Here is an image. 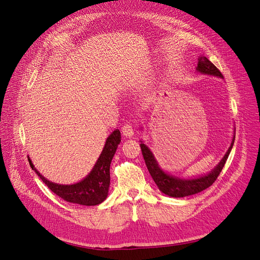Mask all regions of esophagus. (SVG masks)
I'll use <instances>...</instances> for the list:
<instances>
[{"label": "esophagus", "instance_id": "1", "mask_svg": "<svg viewBox=\"0 0 260 260\" xmlns=\"http://www.w3.org/2000/svg\"><path fill=\"white\" fill-rule=\"evenodd\" d=\"M122 134L123 136H125L126 138H132L134 136V128L132 126L131 123H126L122 126Z\"/></svg>", "mask_w": 260, "mask_h": 260}]
</instances>
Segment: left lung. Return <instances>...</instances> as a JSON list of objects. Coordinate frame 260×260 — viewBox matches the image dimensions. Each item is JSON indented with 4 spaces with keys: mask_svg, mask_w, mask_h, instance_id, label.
I'll use <instances>...</instances> for the list:
<instances>
[{
    "mask_svg": "<svg viewBox=\"0 0 260 260\" xmlns=\"http://www.w3.org/2000/svg\"><path fill=\"white\" fill-rule=\"evenodd\" d=\"M196 71L197 73H200L202 75L215 76V77L223 79V76L219 72V70H218V68L204 56H200L198 58V64L196 67ZM234 140H235V136L233 137V139H232L231 145L228 149V152L223 156V158L210 173L197 177V178H190V179H184V178H180V177H176L168 174L160 168L151 149H149L142 141H141L140 147H141L142 155L145 161V165L147 167V170L149 174H151L155 183L157 184L158 188L163 194H166L170 197L181 198V197L200 193L203 189L208 188L215 182L217 177L219 176L220 172L222 171L225 165V161L232 151V147H233Z\"/></svg>",
    "mask_w": 260,
    "mask_h": 260,
    "instance_id": "1",
    "label": "left lung"
}]
</instances>
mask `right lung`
<instances>
[{"mask_svg":"<svg viewBox=\"0 0 260 260\" xmlns=\"http://www.w3.org/2000/svg\"><path fill=\"white\" fill-rule=\"evenodd\" d=\"M120 142V131L115 129L107 137L102 152L89 174L84 179L74 184H59L49 181L44 176L41 175L40 172H38L29 157L28 161L30 168L49 187L51 192L58 195L63 200L82 204V206H97V204L103 202L107 197L109 183H111L109 167H111V162Z\"/></svg>","mask_w":260,"mask_h":260,"instance_id":"right-lung-1","label":"right lung"}]
</instances>
